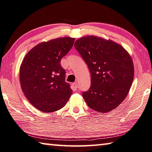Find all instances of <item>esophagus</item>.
I'll return each mask as SVG.
<instances>
[{
	"mask_svg": "<svg viewBox=\"0 0 152 152\" xmlns=\"http://www.w3.org/2000/svg\"><path fill=\"white\" fill-rule=\"evenodd\" d=\"M72 86H73V89L74 90H77V88H78V84L77 83V82H75V83H73L72 84Z\"/></svg>",
	"mask_w": 152,
	"mask_h": 152,
	"instance_id": "34e87169",
	"label": "esophagus"
}]
</instances>
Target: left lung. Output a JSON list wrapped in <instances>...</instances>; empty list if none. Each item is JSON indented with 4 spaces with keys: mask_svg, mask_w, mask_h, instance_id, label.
Here are the masks:
<instances>
[{
    "mask_svg": "<svg viewBox=\"0 0 152 152\" xmlns=\"http://www.w3.org/2000/svg\"><path fill=\"white\" fill-rule=\"evenodd\" d=\"M91 74L89 90L82 96L91 109L100 113L122 102L133 82L134 68L129 54L112 40L88 36L74 43Z\"/></svg>",
    "mask_w": 152,
    "mask_h": 152,
    "instance_id": "obj_1",
    "label": "left lung"
}]
</instances>
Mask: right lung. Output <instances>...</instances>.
<instances>
[{
	"label": "right lung",
	"instance_id": "right-lung-1",
	"mask_svg": "<svg viewBox=\"0 0 152 152\" xmlns=\"http://www.w3.org/2000/svg\"><path fill=\"white\" fill-rule=\"evenodd\" d=\"M75 38L63 37L38 44L24 58L20 68L21 88L32 106L52 112L65 106L72 94L65 82L61 59L73 46Z\"/></svg>",
	"mask_w": 152,
	"mask_h": 152
}]
</instances>
